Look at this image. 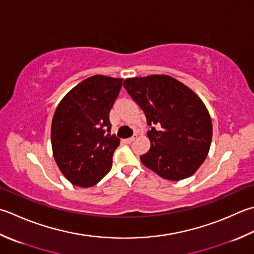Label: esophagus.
Wrapping results in <instances>:
<instances>
[{
	"instance_id": "obj_1",
	"label": "esophagus",
	"mask_w": 254,
	"mask_h": 254,
	"mask_svg": "<svg viewBox=\"0 0 254 254\" xmlns=\"http://www.w3.org/2000/svg\"><path fill=\"white\" fill-rule=\"evenodd\" d=\"M136 137H137V134H134V135H132L131 137H128V138H127V140H124V142H126V143H132L134 140H135Z\"/></svg>"
}]
</instances>
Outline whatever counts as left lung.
<instances>
[{
  "instance_id": "left-lung-1",
  "label": "left lung",
  "mask_w": 254,
  "mask_h": 254,
  "mask_svg": "<svg viewBox=\"0 0 254 254\" xmlns=\"http://www.w3.org/2000/svg\"><path fill=\"white\" fill-rule=\"evenodd\" d=\"M123 86L151 126V148L141 162L168 181L193 175L206 160L212 138L211 119L201 99L167 74L127 78Z\"/></svg>"
}]
</instances>
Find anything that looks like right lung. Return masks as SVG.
<instances>
[{
  "label": "right lung",
  "mask_w": 254,
  "mask_h": 254,
  "mask_svg": "<svg viewBox=\"0 0 254 254\" xmlns=\"http://www.w3.org/2000/svg\"><path fill=\"white\" fill-rule=\"evenodd\" d=\"M122 81L102 74L89 77L57 106L51 132L53 154L72 185L91 187L111 170L120 138L111 134L109 114Z\"/></svg>",
  "instance_id": "right-lung-1"
}]
</instances>
